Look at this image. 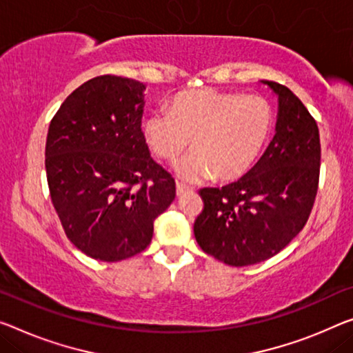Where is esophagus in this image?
<instances>
[{
  "mask_svg": "<svg viewBox=\"0 0 353 353\" xmlns=\"http://www.w3.org/2000/svg\"><path fill=\"white\" fill-rule=\"evenodd\" d=\"M192 188L191 186H186V184L183 183H176V195H183L186 192H191Z\"/></svg>",
  "mask_w": 353,
  "mask_h": 353,
  "instance_id": "obj_1",
  "label": "esophagus"
}]
</instances>
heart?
Wrapping results in <instances>:
<instances>
[{
    "label": "heart",
    "instance_id": "heart-1",
    "mask_svg": "<svg viewBox=\"0 0 353 353\" xmlns=\"http://www.w3.org/2000/svg\"><path fill=\"white\" fill-rule=\"evenodd\" d=\"M274 123L270 102L262 96L197 88L176 94L170 113L154 110L143 120L146 145L162 161L173 162L194 145V153L178 162L186 181L214 176L236 180L256 164Z\"/></svg>",
    "mask_w": 353,
    "mask_h": 353
}]
</instances>
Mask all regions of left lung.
Masks as SVG:
<instances>
[{
  "label": "left lung",
  "instance_id": "left-lung-1",
  "mask_svg": "<svg viewBox=\"0 0 353 353\" xmlns=\"http://www.w3.org/2000/svg\"><path fill=\"white\" fill-rule=\"evenodd\" d=\"M278 96L276 134L245 176L199 194L194 235L208 256L232 267L263 262L284 249L309 219L321 173L317 123L287 86L262 80Z\"/></svg>",
  "mask_w": 353,
  "mask_h": 353
}]
</instances>
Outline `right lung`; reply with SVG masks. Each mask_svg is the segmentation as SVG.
Instances as JSON below:
<instances>
[{
  "label": "right lung",
  "mask_w": 353,
  "mask_h": 353,
  "mask_svg": "<svg viewBox=\"0 0 353 353\" xmlns=\"http://www.w3.org/2000/svg\"><path fill=\"white\" fill-rule=\"evenodd\" d=\"M143 90L139 80L99 75L66 97L48 128L52 203L70 243L102 262L142 252L175 199V180L143 139Z\"/></svg>",
  "instance_id": "1"
}]
</instances>
